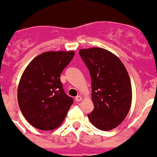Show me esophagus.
Instances as JSON below:
<instances>
[{"instance_id":"obj_1","label":"esophagus","mask_w":157,"mask_h":157,"mask_svg":"<svg viewBox=\"0 0 157 157\" xmlns=\"http://www.w3.org/2000/svg\"><path fill=\"white\" fill-rule=\"evenodd\" d=\"M75 101H82V98L81 96H77L76 98H75Z\"/></svg>"}]
</instances>
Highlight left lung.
I'll use <instances>...</instances> for the list:
<instances>
[{
    "label": "left lung",
    "mask_w": 157,
    "mask_h": 157,
    "mask_svg": "<svg viewBox=\"0 0 157 157\" xmlns=\"http://www.w3.org/2000/svg\"><path fill=\"white\" fill-rule=\"evenodd\" d=\"M89 69L94 110L88 115L92 125L110 131L120 125L131 108L132 90L127 69L116 55L101 48L79 50Z\"/></svg>",
    "instance_id": "1"
}]
</instances>
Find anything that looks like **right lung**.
I'll return each instance as SVG.
<instances>
[{
	"label": "right lung",
	"instance_id": "1",
	"mask_svg": "<svg viewBox=\"0 0 157 157\" xmlns=\"http://www.w3.org/2000/svg\"><path fill=\"white\" fill-rule=\"evenodd\" d=\"M74 55L73 51L42 53L24 70L17 99L21 112L32 126L54 130L65 119L73 99L65 94L59 77Z\"/></svg>",
	"mask_w": 157,
	"mask_h": 157
}]
</instances>
